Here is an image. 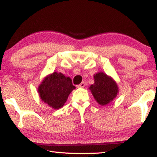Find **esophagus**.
I'll return each instance as SVG.
<instances>
[{
	"instance_id": "1",
	"label": "esophagus",
	"mask_w": 157,
	"mask_h": 157,
	"mask_svg": "<svg viewBox=\"0 0 157 157\" xmlns=\"http://www.w3.org/2000/svg\"><path fill=\"white\" fill-rule=\"evenodd\" d=\"M85 85H86V83H85V82H81V83L78 85V87H79V88H84Z\"/></svg>"
}]
</instances>
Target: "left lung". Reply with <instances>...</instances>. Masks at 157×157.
Segmentation results:
<instances>
[{
	"label": "left lung",
	"mask_w": 157,
	"mask_h": 157,
	"mask_svg": "<svg viewBox=\"0 0 157 157\" xmlns=\"http://www.w3.org/2000/svg\"><path fill=\"white\" fill-rule=\"evenodd\" d=\"M94 84L89 88L98 104L104 106L112 101L119 91L116 82L103 72L94 74Z\"/></svg>",
	"instance_id": "8db88e82"
}]
</instances>
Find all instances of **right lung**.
Returning a JSON list of instances; mask_svg holds the SVG:
<instances>
[{"mask_svg": "<svg viewBox=\"0 0 157 157\" xmlns=\"http://www.w3.org/2000/svg\"><path fill=\"white\" fill-rule=\"evenodd\" d=\"M75 86L71 79L62 73L53 72L44 79L38 88L41 99L54 109L63 107Z\"/></svg>", "mask_w": 157, "mask_h": 157, "instance_id": "1", "label": "right lung"}]
</instances>
